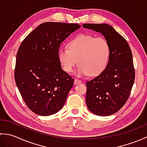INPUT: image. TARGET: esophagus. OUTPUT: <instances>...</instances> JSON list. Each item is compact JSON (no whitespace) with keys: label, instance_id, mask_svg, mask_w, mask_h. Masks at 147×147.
<instances>
[{"label":"esophagus","instance_id":"1","mask_svg":"<svg viewBox=\"0 0 147 147\" xmlns=\"http://www.w3.org/2000/svg\"><path fill=\"white\" fill-rule=\"evenodd\" d=\"M81 83H82V81H81L80 80H78V79L74 80V85H77V84H79Z\"/></svg>","mask_w":147,"mask_h":147}]
</instances>
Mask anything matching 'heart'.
Segmentation results:
<instances>
[{
	"instance_id": "1",
	"label": "heart",
	"mask_w": 147,
	"mask_h": 147,
	"mask_svg": "<svg viewBox=\"0 0 147 147\" xmlns=\"http://www.w3.org/2000/svg\"><path fill=\"white\" fill-rule=\"evenodd\" d=\"M110 55V45L105 38L81 34L70 41L68 48L59 49L58 57L67 73L73 72L78 62V75L95 76L107 67Z\"/></svg>"
}]
</instances>
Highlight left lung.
I'll use <instances>...</instances> for the list:
<instances>
[{
    "label": "left lung",
    "mask_w": 147,
    "mask_h": 147,
    "mask_svg": "<svg viewBox=\"0 0 147 147\" xmlns=\"http://www.w3.org/2000/svg\"><path fill=\"white\" fill-rule=\"evenodd\" d=\"M85 28L100 32L111 47L107 67L86 84V103L89 110L100 116L119 111L126 104L135 81L131 50L126 39L107 24H83Z\"/></svg>",
    "instance_id": "1"
}]
</instances>
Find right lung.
<instances>
[{
    "label": "right lung",
    "instance_id": "add662e5",
    "mask_svg": "<svg viewBox=\"0 0 147 147\" xmlns=\"http://www.w3.org/2000/svg\"><path fill=\"white\" fill-rule=\"evenodd\" d=\"M80 26L60 22L42 23L19 47L15 82L27 107L34 113L47 116L64 105L74 79L62 70L59 50L61 43Z\"/></svg>",
    "mask_w": 147,
    "mask_h": 147
}]
</instances>
